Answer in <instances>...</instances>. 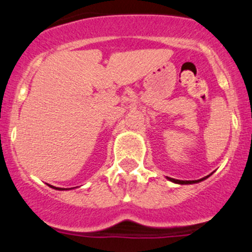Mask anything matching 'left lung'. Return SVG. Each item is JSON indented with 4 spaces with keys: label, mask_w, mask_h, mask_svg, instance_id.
Instances as JSON below:
<instances>
[{
    "label": "left lung",
    "mask_w": 252,
    "mask_h": 252,
    "mask_svg": "<svg viewBox=\"0 0 252 252\" xmlns=\"http://www.w3.org/2000/svg\"><path fill=\"white\" fill-rule=\"evenodd\" d=\"M207 178H209V176H205V178L199 179V180H193V181H187V180H176V179H172V178H168V180H170L172 182H175V184L187 185V184H195V182H200V181L205 180V179H207Z\"/></svg>",
    "instance_id": "1"
}]
</instances>
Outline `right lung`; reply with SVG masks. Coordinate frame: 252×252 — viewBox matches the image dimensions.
Wrapping results in <instances>:
<instances>
[{"mask_svg": "<svg viewBox=\"0 0 252 252\" xmlns=\"http://www.w3.org/2000/svg\"><path fill=\"white\" fill-rule=\"evenodd\" d=\"M51 186V185H50ZM51 187H53V186H51ZM53 189H59V190H62V189H59V187H53Z\"/></svg>", "mask_w": 252, "mask_h": 252, "instance_id": "1", "label": "right lung"}]
</instances>
